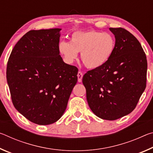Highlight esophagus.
<instances>
[{
    "label": "esophagus",
    "mask_w": 153,
    "mask_h": 153,
    "mask_svg": "<svg viewBox=\"0 0 153 153\" xmlns=\"http://www.w3.org/2000/svg\"><path fill=\"white\" fill-rule=\"evenodd\" d=\"M82 77H83V74L82 73L81 71H79L78 74H77V78H78V82H82Z\"/></svg>",
    "instance_id": "34e87169"
}]
</instances>
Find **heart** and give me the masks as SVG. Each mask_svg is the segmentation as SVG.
Here are the masks:
<instances>
[{
	"label": "heart",
	"instance_id": "heart-1",
	"mask_svg": "<svg viewBox=\"0 0 153 153\" xmlns=\"http://www.w3.org/2000/svg\"><path fill=\"white\" fill-rule=\"evenodd\" d=\"M70 42L62 41L59 50L66 62L71 63L81 52V60L87 68H100L111 58L115 48V40L109 33L96 30L76 31L70 36Z\"/></svg>",
	"mask_w": 153,
	"mask_h": 153
}]
</instances>
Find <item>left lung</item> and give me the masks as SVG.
<instances>
[{
	"label": "left lung",
	"mask_w": 153,
	"mask_h": 153,
	"mask_svg": "<svg viewBox=\"0 0 153 153\" xmlns=\"http://www.w3.org/2000/svg\"><path fill=\"white\" fill-rule=\"evenodd\" d=\"M115 48L100 68L87 71L82 82L87 101L97 117L115 120L136 108L146 86L147 60L140 43L122 27H110Z\"/></svg>",
	"instance_id": "obj_1"
}]
</instances>
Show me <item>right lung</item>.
Listing matches in <instances>:
<instances>
[{
  "label": "right lung",
  "instance_id": "add662e5",
  "mask_svg": "<svg viewBox=\"0 0 153 153\" xmlns=\"http://www.w3.org/2000/svg\"><path fill=\"white\" fill-rule=\"evenodd\" d=\"M61 30L29 31L15 45L7 63L13 104L38 125H49L61 117L77 81L78 69L59 55Z\"/></svg>",
  "mask_w": 153,
  "mask_h": 153
}]
</instances>
